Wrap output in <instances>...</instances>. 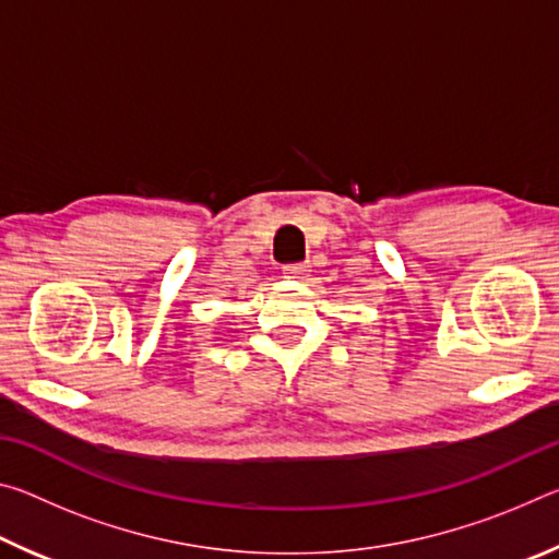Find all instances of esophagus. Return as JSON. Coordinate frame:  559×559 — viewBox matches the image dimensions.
Here are the masks:
<instances>
[{"mask_svg":"<svg viewBox=\"0 0 559 559\" xmlns=\"http://www.w3.org/2000/svg\"><path fill=\"white\" fill-rule=\"evenodd\" d=\"M306 273H308L306 263H286V266H283V276L286 278H306Z\"/></svg>","mask_w":559,"mask_h":559,"instance_id":"esophagus-1","label":"esophagus"}]
</instances>
